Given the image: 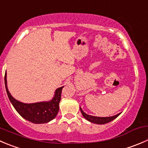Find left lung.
I'll return each mask as SVG.
<instances>
[{
    "instance_id": "1",
    "label": "left lung",
    "mask_w": 148,
    "mask_h": 148,
    "mask_svg": "<svg viewBox=\"0 0 148 148\" xmlns=\"http://www.w3.org/2000/svg\"><path fill=\"white\" fill-rule=\"evenodd\" d=\"M80 110H81V113L82 114L83 116L87 120V121H90L92 123H95V124H106V123H108L110 121H113L114 119H115L116 118L119 116L120 115V114H117V115L113 116L110 117H97V116H90L86 114L82 110V109L80 108Z\"/></svg>"
}]
</instances>
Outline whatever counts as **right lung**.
I'll return each instance as SVG.
<instances>
[{
    "instance_id": "right-lung-1",
    "label": "right lung",
    "mask_w": 148,
    "mask_h": 148,
    "mask_svg": "<svg viewBox=\"0 0 148 148\" xmlns=\"http://www.w3.org/2000/svg\"><path fill=\"white\" fill-rule=\"evenodd\" d=\"M4 80L5 90L10 101L17 112L26 120L34 124H44L49 122L56 116L59 110L61 92L64 87H59L56 90L55 95L51 101L27 104L18 101L10 94L7 88L6 74H5Z\"/></svg>"
}]
</instances>
